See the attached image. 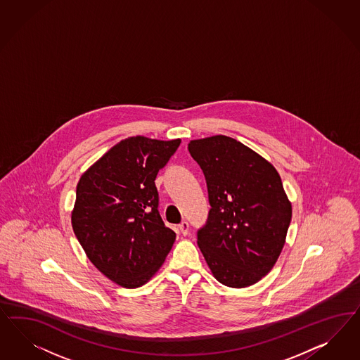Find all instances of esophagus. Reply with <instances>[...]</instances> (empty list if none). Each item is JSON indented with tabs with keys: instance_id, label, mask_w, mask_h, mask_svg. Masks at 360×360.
I'll return each mask as SVG.
<instances>
[{
	"instance_id": "obj_1",
	"label": "esophagus",
	"mask_w": 360,
	"mask_h": 360,
	"mask_svg": "<svg viewBox=\"0 0 360 360\" xmlns=\"http://www.w3.org/2000/svg\"><path fill=\"white\" fill-rule=\"evenodd\" d=\"M179 231L183 236H186L189 233V224L186 221H183L181 224H179Z\"/></svg>"
}]
</instances>
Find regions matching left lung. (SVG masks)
<instances>
[{
	"mask_svg": "<svg viewBox=\"0 0 360 360\" xmlns=\"http://www.w3.org/2000/svg\"><path fill=\"white\" fill-rule=\"evenodd\" d=\"M188 151L204 172L210 204L198 248L222 285H255L277 262L290 225L291 202L278 172L225 135L191 140Z\"/></svg>",
	"mask_w": 360,
	"mask_h": 360,
	"instance_id": "1",
	"label": "left lung"
}]
</instances>
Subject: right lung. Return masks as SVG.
Returning <instances> with one entry per match:
<instances>
[{
	"instance_id": "obj_1",
	"label": "right lung",
	"mask_w": 360,
	"mask_h": 360,
	"mask_svg": "<svg viewBox=\"0 0 360 360\" xmlns=\"http://www.w3.org/2000/svg\"><path fill=\"white\" fill-rule=\"evenodd\" d=\"M181 140H122L82 174L71 213L86 255L117 285L148 282L172 249L176 233L159 213L158 172Z\"/></svg>"
}]
</instances>
